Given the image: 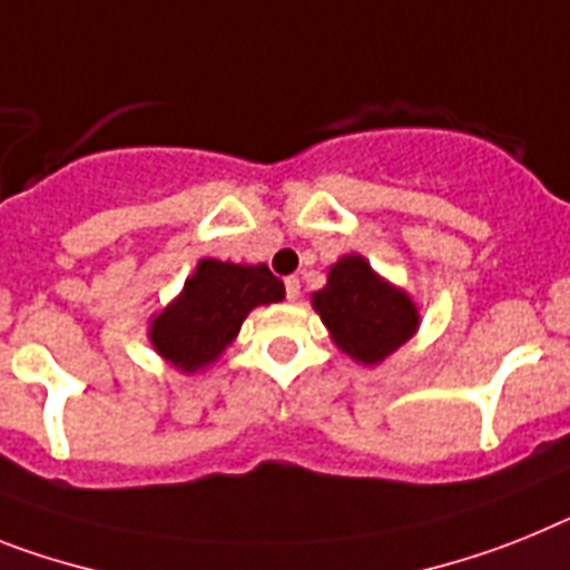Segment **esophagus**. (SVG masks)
Listing matches in <instances>:
<instances>
[{"instance_id":"obj_1","label":"esophagus","mask_w":570,"mask_h":570,"mask_svg":"<svg viewBox=\"0 0 570 570\" xmlns=\"http://www.w3.org/2000/svg\"><path fill=\"white\" fill-rule=\"evenodd\" d=\"M284 284H286V298H289V301H298V298H301L298 277H286Z\"/></svg>"}]
</instances>
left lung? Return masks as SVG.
<instances>
[{
    "label": "left lung",
    "mask_w": 570,
    "mask_h": 570,
    "mask_svg": "<svg viewBox=\"0 0 570 570\" xmlns=\"http://www.w3.org/2000/svg\"><path fill=\"white\" fill-rule=\"evenodd\" d=\"M313 309L338 351L367 367L385 362L420 330L414 298L362 255H342L330 266L327 284L313 293Z\"/></svg>",
    "instance_id": "1"
}]
</instances>
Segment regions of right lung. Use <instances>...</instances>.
Instances as JSON below:
<instances>
[{"label": "right lung", "instance_id": "add662e5", "mask_svg": "<svg viewBox=\"0 0 570 570\" xmlns=\"http://www.w3.org/2000/svg\"><path fill=\"white\" fill-rule=\"evenodd\" d=\"M284 281L266 263H232L203 257L181 293L150 318L153 351L179 374H203L237 338L255 307L284 301Z\"/></svg>", "mask_w": 570, "mask_h": 570}]
</instances>
